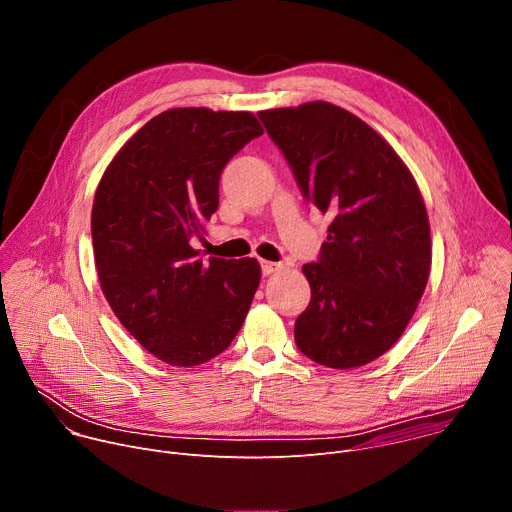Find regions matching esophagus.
<instances>
[{
	"label": "esophagus",
	"mask_w": 512,
	"mask_h": 512,
	"mask_svg": "<svg viewBox=\"0 0 512 512\" xmlns=\"http://www.w3.org/2000/svg\"><path fill=\"white\" fill-rule=\"evenodd\" d=\"M283 265L281 263H273V261H261V273L263 275H271V273H277Z\"/></svg>",
	"instance_id": "1"
}]
</instances>
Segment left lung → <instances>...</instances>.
Listing matches in <instances>:
<instances>
[{
    "mask_svg": "<svg viewBox=\"0 0 512 512\" xmlns=\"http://www.w3.org/2000/svg\"><path fill=\"white\" fill-rule=\"evenodd\" d=\"M257 115L302 196L332 214L318 261L302 267L312 300L296 344L324 367H362L399 340L423 296L431 237L421 192L391 145L342 107Z\"/></svg>",
    "mask_w": 512,
    "mask_h": 512,
    "instance_id": "obj_1",
    "label": "left lung"
}]
</instances>
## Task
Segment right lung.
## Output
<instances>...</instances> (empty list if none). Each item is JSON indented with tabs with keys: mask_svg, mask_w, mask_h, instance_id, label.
<instances>
[{
	"mask_svg": "<svg viewBox=\"0 0 512 512\" xmlns=\"http://www.w3.org/2000/svg\"><path fill=\"white\" fill-rule=\"evenodd\" d=\"M261 133L249 111L170 109L99 182L91 233L103 294L125 330L174 367L227 350L259 287L257 259L202 261L190 241L218 208L225 166Z\"/></svg>",
	"mask_w": 512,
	"mask_h": 512,
	"instance_id": "obj_1",
	"label": "right lung"
}]
</instances>
